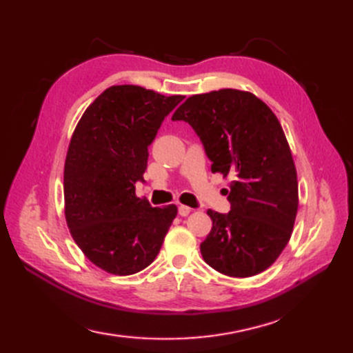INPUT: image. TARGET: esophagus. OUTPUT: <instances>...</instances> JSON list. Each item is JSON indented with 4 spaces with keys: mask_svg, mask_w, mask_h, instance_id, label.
<instances>
[{
    "mask_svg": "<svg viewBox=\"0 0 353 353\" xmlns=\"http://www.w3.org/2000/svg\"><path fill=\"white\" fill-rule=\"evenodd\" d=\"M190 212H192L190 206H187V205H179V206H178V214H179V216H181V217H187Z\"/></svg>",
    "mask_w": 353,
    "mask_h": 353,
    "instance_id": "esophagus-1",
    "label": "esophagus"
}]
</instances>
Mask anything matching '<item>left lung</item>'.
<instances>
[{"instance_id":"8db88e82","label":"left lung","mask_w":353,"mask_h":353,"mask_svg":"<svg viewBox=\"0 0 353 353\" xmlns=\"http://www.w3.org/2000/svg\"><path fill=\"white\" fill-rule=\"evenodd\" d=\"M172 119L193 127L212 174L234 178L230 211L208 210L203 261L229 277L270 268L289 243L298 211L296 169L277 117L254 94L225 88L188 97Z\"/></svg>"}]
</instances>
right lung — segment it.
I'll return each instance as SVG.
<instances>
[{"instance_id": "obj_1", "label": "right lung", "mask_w": 353, "mask_h": 353, "mask_svg": "<svg viewBox=\"0 0 353 353\" xmlns=\"http://www.w3.org/2000/svg\"><path fill=\"white\" fill-rule=\"evenodd\" d=\"M184 96L137 85L103 91L77 123L64 165V214L77 247L109 274L132 276L156 259L178 208L136 196L148 147Z\"/></svg>"}]
</instances>
